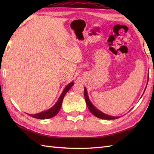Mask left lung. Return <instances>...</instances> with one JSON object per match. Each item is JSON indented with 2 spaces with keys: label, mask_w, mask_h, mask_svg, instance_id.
Returning <instances> with one entry per match:
<instances>
[{
  "label": "left lung",
  "mask_w": 154,
  "mask_h": 154,
  "mask_svg": "<svg viewBox=\"0 0 154 154\" xmlns=\"http://www.w3.org/2000/svg\"><path fill=\"white\" fill-rule=\"evenodd\" d=\"M84 94H85V99L86 104H87V106L88 107V109H89V110H90V112L92 113L93 115H94L98 118H99V119H105V120H114V119H119V116L114 117V116L107 115V114H104L103 112H100V110L97 109L93 105L92 103H91V101L89 100V97H88V95H87V89H86L85 87Z\"/></svg>",
  "instance_id": "8db88e82"
}]
</instances>
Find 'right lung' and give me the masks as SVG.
I'll list each match as a JSON object with an SVG mask.
<instances>
[{
    "label": "right lung",
    "instance_id": "1",
    "mask_svg": "<svg viewBox=\"0 0 154 154\" xmlns=\"http://www.w3.org/2000/svg\"><path fill=\"white\" fill-rule=\"evenodd\" d=\"M73 85V83H71L69 85H67V86H66V87L65 88V89L63 90V93H62V94H61V96L60 97V99H58L57 102L55 103V105L52 107L51 109H49L46 111H43V112H42L40 113L35 114H30V115L33 118H35V119H50V118L56 115L61 109L64 96L65 95V94L67 93V91L71 89V87Z\"/></svg>",
    "mask_w": 154,
    "mask_h": 154
}]
</instances>
